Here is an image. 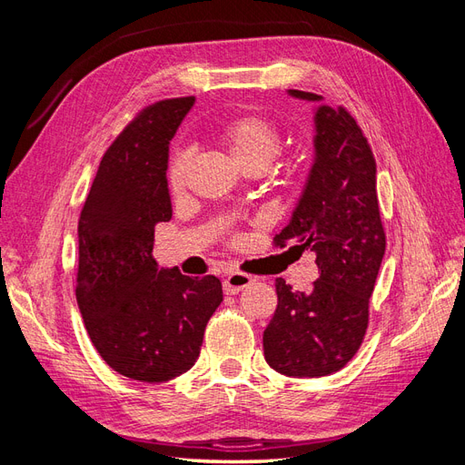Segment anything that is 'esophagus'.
<instances>
[{"label":"esophagus","mask_w":465,"mask_h":465,"mask_svg":"<svg viewBox=\"0 0 465 465\" xmlns=\"http://www.w3.org/2000/svg\"><path fill=\"white\" fill-rule=\"evenodd\" d=\"M252 283H254V279H252L250 275L241 273V272H234V273L227 275V279L223 281V289H224V292H227V294H236V292H241L242 289H246Z\"/></svg>","instance_id":"esophagus-1"}]
</instances>
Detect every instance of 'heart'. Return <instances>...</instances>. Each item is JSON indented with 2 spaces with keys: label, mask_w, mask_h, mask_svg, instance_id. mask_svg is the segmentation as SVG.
I'll use <instances>...</instances> for the list:
<instances>
[{
  "label": "heart",
  "mask_w": 465,
  "mask_h": 465,
  "mask_svg": "<svg viewBox=\"0 0 465 465\" xmlns=\"http://www.w3.org/2000/svg\"><path fill=\"white\" fill-rule=\"evenodd\" d=\"M217 142L231 163L246 174L265 173L281 153V134L273 124L260 116H241L227 122L219 130ZM190 171V153H176L166 173L168 190L174 198H180L186 192Z\"/></svg>",
  "instance_id": "obj_1"
}]
</instances>
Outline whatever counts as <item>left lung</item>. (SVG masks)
Returning a JSON list of instances; mask_svg holds the SVG:
<instances>
[{"instance_id": "1", "label": "left lung", "mask_w": 465, "mask_h": 465, "mask_svg": "<svg viewBox=\"0 0 465 465\" xmlns=\"http://www.w3.org/2000/svg\"><path fill=\"white\" fill-rule=\"evenodd\" d=\"M289 93L322 101L314 93ZM314 122V164L292 219L273 242L316 252L320 277L308 292H294L277 277V308L263 331L267 364L294 378L333 374L355 357L386 250L367 137L345 108L320 106Z\"/></svg>"}]
</instances>
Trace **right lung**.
<instances>
[{
	"label": "right lung",
	"mask_w": 465,
	"mask_h": 465,
	"mask_svg": "<svg viewBox=\"0 0 465 465\" xmlns=\"http://www.w3.org/2000/svg\"><path fill=\"white\" fill-rule=\"evenodd\" d=\"M193 96L153 103L125 125L98 164L79 217L75 297L98 355L116 372L166 382L193 367L221 281L159 270L154 227L171 221L168 143Z\"/></svg>",
	"instance_id": "1"
}]
</instances>
